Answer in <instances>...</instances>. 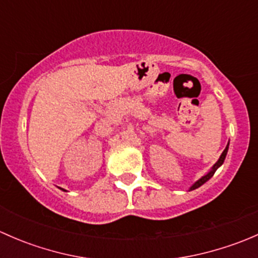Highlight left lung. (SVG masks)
<instances>
[{
    "instance_id": "8db88e82",
    "label": "left lung",
    "mask_w": 258,
    "mask_h": 258,
    "mask_svg": "<svg viewBox=\"0 0 258 258\" xmlns=\"http://www.w3.org/2000/svg\"><path fill=\"white\" fill-rule=\"evenodd\" d=\"M228 145H230V144H228ZM228 145L226 146V148H225V150H223L222 155L220 156V158H218V161H217V162H216L215 165H213V167L211 168V171H210V172L207 173V175H205L204 177H201V178H200L199 181H196V182H195V183L192 184L191 187H189V191H192V189H196V188H199L200 186H202V184H204L205 182H207V181H209V179H210L211 177H212L213 175H215L216 170H217V168L220 167L221 165H222V163H223V161H225V158H226V155H227V151H228Z\"/></svg>"
}]
</instances>
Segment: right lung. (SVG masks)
Returning a JSON list of instances; mask_svg holds the SVG:
<instances>
[{
    "mask_svg": "<svg viewBox=\"0 0 258 258\" xmlns=\"http://www.w3.org/2000/svg\"><path fill=\"white\" fill-rule=\"evenodd\" d=\"M61 189H63V188H61ZM63 191H66V189H63Z\"/></svg>",
    "mask_w": 258,
    "mask_h": 258,
    "instance_id": "add662e5",
    "label": "right lung"
}]
</instances>
